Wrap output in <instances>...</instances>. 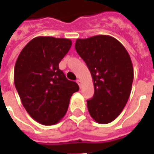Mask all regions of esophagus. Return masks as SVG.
I'll list each match as a JSON object with an SVG mask.
<instances>
[{"label": "esophagus", "instance_id": "obj_1", "mask_svg": "<svg viewBox=\"0 0 154 154\" xmlns=\"http://www.w3.org/2000/svg\"><path fill=\"white\" fill-rule=\"evenodd\" d=\"M77 83L79 85V87H82V81L80 80V79H77Z\"/></svg>", "mask_w": 154, "mask_h": 154}]
</instances>
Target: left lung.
Returning a JSON list of instances; mask_svg holds the SVG:
<instances>
[{
    "label": "left lung",
    "mask_w": 154,
    "mask_h": 154,
    "mask_svg": "<svg viewBox=\"0 0 154 154\" xmlns=\"http://www.w3.org/2000/svg\"><path fill=\"white\" fill-rule=\"evenodd\" d=\"M75 48L93 81L94 96L87 101L90 116L99 124L112 122L131 92L134 68L129 53L119 41L105 35L77 38Z\"/></svg>",
    "instance_id": "8db88e82"
}]
</instances>
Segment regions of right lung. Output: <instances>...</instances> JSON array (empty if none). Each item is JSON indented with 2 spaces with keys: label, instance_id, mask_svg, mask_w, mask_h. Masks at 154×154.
I'll return each mask as SVG.
<instances>
[{
  "label": "right lung",
  "instance_id": "right-lung-1",
  "mask_svg": "<svg viewBox=\"0 0 154 154\" xmlns=\"http://www.w3.org/2000/svg\"><path fill=\"white\" fill-rule=\"evenodd\" d=\"M71 46L69 38L38 36L25 45L16 60L15 88L26 111L41 125L59 122L67 113L71 97L79 90L58 67Z\"/></svg>",
  "mask_w": 154,
  "mask_h": 154
}]
</instances>
